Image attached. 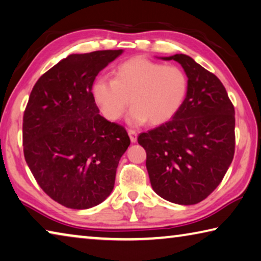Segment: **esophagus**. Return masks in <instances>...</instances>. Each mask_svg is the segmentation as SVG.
<instances>
[{"instance_id":"34e87169","label":"esophagus","mask_w":261,"mask_h":261,"mask_svg":"<svg viewBox=\"0 0 261 261\" xmlns=\"http://www.w3.org/2000/svg\"><path fill=\"white\" fill-rule=\"evenodd\" d=\"M127 134H129L130 139H131L132 143L137 142V131L132 130V129H129V130H127Z\"/></svg>"}]
</instances>
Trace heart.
Returning a JSON list of instances; mask_svg holds the SVG:
<instances>
[{
	"label": "heart",
	"mask_w": 261,
	"mask_h": 261,
	"mask_svg": "<svg viewBox=\"0 0 261 261\" xmlns=\"http://www.w3.org/2000/svg\"><path fill=\"white\" fill-rule=\"evenodd\" d=\"M188 76L176 65H164L135 57L118 65L114 77H97L92 87L94 102L109 121H117L134 106L130 122L161 124L182 107L188 93Z\"/></svg>",
	"instance_id": "1"
}]
</instances>
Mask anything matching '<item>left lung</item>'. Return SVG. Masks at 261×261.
Masks as SVG:
<instances>
[{
	"label": "left lung",
	"instance_id": "obj_1",
	"mask_svg": "<svg viewBox=\"0 0 261 261\" xmlns=\"http://www.w3.org/2000/svg\"><path fill=\"white\" fill-rule=\"evenodd\" d=\"M163 59L182 66L187 97L171 121L142 132L138 143L153 190L173 203L196 204L216 189L233 159L234 108L220 79L192 58Z\"/></svg>",
	"mask_w": 261,
	"mask_h": 261
}]
</instances>
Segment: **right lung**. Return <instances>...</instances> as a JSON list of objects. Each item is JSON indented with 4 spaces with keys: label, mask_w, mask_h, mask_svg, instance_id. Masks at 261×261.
<instances>
[{
    "label": "right lung",
    "mask_w": 261,
    "mask_h": 261,
    "mask_svg": "<svg viewBox=\"0 0 261 261\" xmlns=\"http://www.w3.org/2000/svg\"><path fill=\"white\" fill-rule=\"evenodd\" d=\"M122 49L71 55L41 75L23 116V151L37 184L71 209L100 204L113 192L126 130L98 114L95 77Z\"/></svg>",
    "instance_id": "right-lung-1"
}]
</instances>
